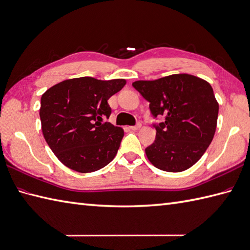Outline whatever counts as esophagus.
<instances>
[{
	"label": "esophagus",
	"instance_id": "1",
	"mask_svg": "<svg viewBox=\"0 0 250 250\" xmlns=\"http://www.w3.org/2000/svg\"><path fill=\"white\" fill-rule=\"evenodd\" d=\"M141 126H142L141 123H137L135 125H132V126H130V129H131V130H133V131H135V130L141 129Z\"/></svg>",
	"mask_w": 250,
	"mask_h": 250
}]
</instances>
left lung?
I'll return each mask as SVG.
<instances>
[{
    "mask_svg": "<svg viewBox=\"0 0 250 250\" xmlns=\"http://www.w3.org/2000/svg\"><path fill=\"white\" fill-rule=\"evenodd\" d=\"M132 86L149 102L156 120L155 141L146 148L148 160L161 170L180 172L201 158L215 134L218 103L211 85L190 74H172Z\"/></svg>",
    "mask_w": 250,
    "mask_h": 250,
    "instance_id": "1",
    "label": "left lung"
}]
</instances>
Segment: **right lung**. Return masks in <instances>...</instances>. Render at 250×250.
<instances>
[{"label":"right lung","instance_id":"obj_1","mask_svg":"<svg viewBox=\"0 0 250 250\" xmlns=\"http://www.w3.org/2000/svg\"><path fill=\"white\" fill-rule=\"evenodd\" d=\"M125 85L123 79H70L42 97L40 120L46 144L62 163L79 172H92L111 163L124 130L103 123L112 114L107 100Z\"/></svg>","mask_w":250,"mask_h":250}]
</instances>
